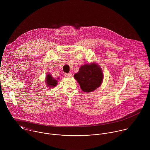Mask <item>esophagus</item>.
Masks as SVG:
<instances>
[{
    "label": "esophagus",
    "instance_id": "obj_1",
    "mask_svg": "<svg viewBox=\"0 0 150 150\" xmlns=\"http://www.w3.org/2000/svg\"><path fill=\"white\" fill-rule=\"evenodd\" d=\"M64 76L66 77H67V78H71L72 77V74L71 73H68V74L65 73L64 74Z\"/></svg>",
    "mask_w": 150,
    "mask_h": 150
}]
</instances>
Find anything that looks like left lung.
<instances>
[{
	"label": "left lung",
	"instance_id": "obj_1",
	"mask_svg": "<svg viewBox=\"0 0 150 150\" xmlns=\"http://www.w3.org/2000/svg\"><path fill=\"white\" fill-rule=\"evenodd\" d=\"M74 78L80 84L84 92H91L101 86L103 80V73L100 66L95 62L84 64L80 68Z\"/></svg>",
	"mask_w": 150,
	"mask_h": 150
}]
</instances>
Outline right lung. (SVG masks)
<instances>
[{"label": "right lung", "instance_id": "1", "mask_svg": "<svg viewBox=\"0 0 150 150\" xmlns=\"http://www.w3.org/2000/svg\"><path fill=\"white\" fill-rule=\"evenodd\" d=\"M59 78H58V79ZM58 81L54 79L51 74H47L46 77H45V83H46V86L48 87V88H51L52 87H54L55 86H57L58 84Z\"/></svg>", "mask_w": 150, "mask_h": 150}]
</instances>
